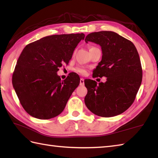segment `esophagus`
Listing matches in <instances>:
<instances>
[{
	"mask_svg": "<svg viewBox=\"0 0 158 158\" xmlns=\"http://www.w3.org/2000/svg\"><path fill=\"white\" fill-rule=\"evenodd\" d=\"M79 84H80V85H84V79L81 78V79H80Z\"/></svg>",
	"mask_w": 158,
	"mask_h": 158,
	"instance_id": "34e87169",
	"label": "esophagus"
}]
</instances>
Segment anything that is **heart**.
<instances>
[{
    "mask_svg": "<svg viewBox=\"0 0 158 158\" xmlns=\"http://www.w3.org/2000/svg\"><path fill=\"white\" fill-rule=\"evenodd\" d=\"M75 71L80 74V75H85L87 74V72H88V70L85 68V67H83V66H78L75 69Z\"/></svg>",
    "mask_w": 158,
    "mask_h": 158,
    "instance_id": "1",
    "label": "heart"
}]
</instances>
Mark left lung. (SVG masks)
I'll return each instance as SVG.
<instances>
[{
	"label": "left lung",
	"mask_w": 158,
	"mask_h": 158,
	"mask_svg": "<svg viewBox=\"0 0 158 158\" xmlns=\"http://www.w3.org/2000/svg\"><path fill=\"white\" fill-rule=\"evenodd\" d=\"M89 41L100 45L102 60L92 77H106L105 83L85 79L88 94L85 104L95 115L110 117L123 113L132 105L142 82L143 70L139 53L129 40L112 31L92 32Z\"/></svg>",
	"instance_id": "obj_1"
}]
</instances>
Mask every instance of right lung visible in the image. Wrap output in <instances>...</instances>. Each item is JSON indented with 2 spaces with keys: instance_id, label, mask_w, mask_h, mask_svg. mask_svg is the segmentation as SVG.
Instances as JSON below:
<instances>
[{
  "instance_id": "obj_1",
  "label": "right lung",
  "mask_w": 158,
  "mask_h": 158,
  "mask_svg": "<svg viewBox=\"0 0 158 158\" xmlns=\"http://www.w3.org/2000/svg\"><path fill=\"white\" fill-rule=\"evenodd\" d=\"M85 35L48 36L26 45L17 62L12 77L13 88L24 110L40 119L58 116L80 83L79 76L70 73L64 80L57 75L68 64Z\"/></svg>"
}]
</instances>
